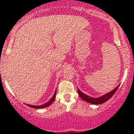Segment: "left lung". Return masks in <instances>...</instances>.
<instances>
[{
	"label": "left lung",
	"instance_id": "8db88e82",
	"mask_svg": "<svg viewBox=\"0 0 134 134\" xmlns=\"http://www.w3.org/2000/svg\"><path fill=\"white\" fill-rule=\"evenodd\" d=\"M119 86H120V85H118V87H116L114 90H113L112 91H111L110 92L108 93L107 94H104L102 96H100L99 98H91V97L87 96V95L84 94V93H82L79 89H77V91H78L79 95L80 97L82 99L85 100L86 102H88V103H90L92 104H96V105H98V104H101L102 103H104V102L109 100V99H110L111 97H112L113 95L115 94V93L117 89L118 88Z\"/></svg>",
	"mask_w": 134,
	"mask_h": 134
}]
</instances>
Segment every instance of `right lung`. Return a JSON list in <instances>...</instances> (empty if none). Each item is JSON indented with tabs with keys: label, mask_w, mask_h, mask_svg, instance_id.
I'll return each mask as SVG.
<instances>
[{
	"label": "right lung",
	"mask_w": 134,
	"mask_h": 134,
	"mask_svg": "<svg viewBox=\"0 0 134 134\" xmlns=\"http://www.w3.org/2000/svg\"><path fill=\"white\" fill-rule=\"evenodd\" d=\"M55 96H56V91L54 93V96H52V98H51V99L49 100V102H47V103L43 104V105H30V104H26V105L32 108H34V109H42V108H45L46 107H48L49 105H50L52 103L53 101H54L55 99Z\"/></svg>",
	"instance_id": "right-lung-1"
}]
</instances>
